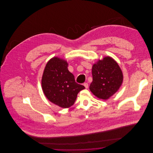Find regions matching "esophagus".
Returning a JSON list of instances; mask_svg holds the SVG:
<instances>
[{
    "mask_svg": "<svg viewBox=\"0 0 153 153\" xmlns=\"http://www.w3.org/2000/svg\"><path fill=\"white\" fill-rule=\"evenodd\" d=\"M84 86L85 87L86 89H87L88 88V83H84Z\"/></svg>",
    "mask_w": 153,
    "mask_h": 153,
    "instance_id": "esophagus-1",
    "label": "esophagus"
}]
</instances>
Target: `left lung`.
Instances as JSON below:
<instances>
[{"label": "left lung", "instance_id": "1", "mask_svg": "<svg viewBox=\"0 0 153 153\" xmlns=\"http://www.w3.org/2000/svg\"><path fill=\"white\" fill-rule=\"evenodd\" d=\"M92 82L89 89L98 98L107 100L118 91L123 81L118 63L109 56L99 59L92 68Z\"/></svg>", "mask_w": 153, "mask_h": 153}]
</instances>
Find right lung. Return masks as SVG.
Here are the masks:
<instances>
[{
  "instance_id": "right-lung-1",
  "label": "right lung",
  "mask_w": 153,
  "mask_h": 153,
  "mask_svg": "<svg viewBox=\"0 0 153 153\" xmlns=\"http://www.w3.org/2000/svg\"><path fill=\"white\" fill-rule=\"evenodd\" d=\"M68 66L65 59L53 57L45 66L41 80L42 90L47 99L63 108L71 107L79 92L85 88L75 82Z\"/></svg>"
}]
</instances>
